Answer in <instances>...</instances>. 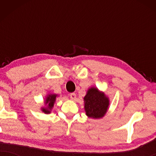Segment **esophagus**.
<instances>
[{"label":"esophagus","mask_w":156,"mask_h":156,"mask_svg":"<svg viewBox=\"0 0 156 156\" xmlns=\"http://www.w3.org/2000/svg\"><path fill=\"white\" fill-rule=\"evenodd\" d=\"M69 97H70V99H72V100H75L76 99V94L75 93H71L69 94Z\"/></svg>","instance_id":"esophagus-1"}]
</instances>
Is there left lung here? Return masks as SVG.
Returning <instances> with one entry per match:
<instances>
[{
    "instance_id": "8db88e82",
    "label": "left lung",
    "mask_w": 156,
    "mask_h": 156,
    "mask_svg": "<svg viewBox=\"0 0 156 156\" xmlns=\"http://www.w3.org/2000/svg\"><path fill=\"white\" fill-rule=\"evenodd\" d=\"M84 108L87 116L99 119L104 116L109 104L108 98L97 88L89 89L84 98Z\"/></svg>"
}]
</instances>
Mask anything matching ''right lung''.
Returning <instances> with one entry per match:
<instances>
[{
  "label": "right lung",
  "mask_w": 156,
  "mask_h": 156,
  "mask_svg": "<svg viewBox=\"0 0 156 156\" xmlns=\"http://www.w3.org/2000/svg\"><path fill=\"white\" fill-rule=\"evenodd\" d=\"M56 97H57L56 94H50L47 97L46 101H45V104L48 105V107L45 108H42V112L45 113V114H49V113H50V110L52 109L53 106H54V103L55 101Z\"/></svg>",
  "instance_id": "1"
}]
</instances>
